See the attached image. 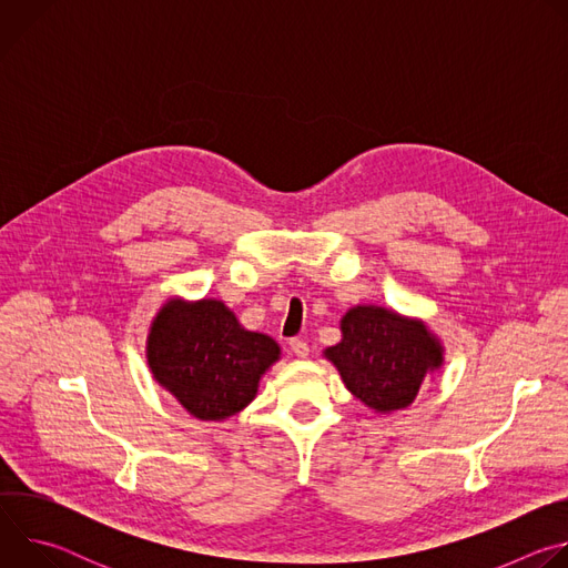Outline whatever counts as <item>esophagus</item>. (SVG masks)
I'll return each instance as SVG.
<instances>
[{"label":"esophagus","mask_w":568,"mask_h":568,"mask_svg":"<svg viewBox=\"0 0 568 568\" xmlns=\"http://www.w3.org/2000/svg\"><path fill=\"white\" fill-rule=\"evenodd\" d=\"M290 348H292V353H294L296 357H307V355H310V346H307V342H303V339H292V342H290Z\"/></svg>","instance_id":"obj_1"}]
</instances>
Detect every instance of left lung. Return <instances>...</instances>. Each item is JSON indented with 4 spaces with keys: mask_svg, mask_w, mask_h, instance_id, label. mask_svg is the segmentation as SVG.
Segmentation results:
<instances>
[{
    "mask_svg": "<svg viewBox=\"0 0 568 568\" xmlns=\"http://www.w3.org/2000/svg\"><path fill=\"white\" fill-rule=\"evenodd\" d=\"M339 344L323 351L346 388L379 416L409 409L423 382L445 364L443 339L420 316L359 303L339 321Z\"/></svg>",
    "mask_w": 568,
    "mask_h": 568,
    "instance_id": "left-lung-1",
    "label": "left lung"
}]
</instances>
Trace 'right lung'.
<instances>
[{
    "label": "right lung",
    "instance_id": "1",
    "mask_svg": "<svg viewBox=\"0 0 568 568\" xmlns=\"http://www.w3.org/2000/svg\"><path fill=\"white\" fill-rule=\"evenodd\" d=\"M278 359L281 346L247 331L217 298L171 296L148 326L152 379L204 423H224L250 407Z\"/></svg>",
    "mask_w": 568,
    "mask_h": 568
}]
</instances>
